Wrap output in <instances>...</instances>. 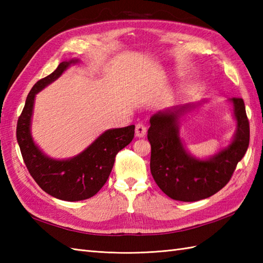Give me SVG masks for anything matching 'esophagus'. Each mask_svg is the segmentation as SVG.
Here are the masks:
<instances>
[{
    "label": "esophagus",
    "instance_id": "obj_1",
    "mask_svg": "<svg viewBox=\"0 0 263 263\" xmlns=\"http://www.w3.org/2000/svg\"><path fill=\"white\" fill-rule=\"evenodd\" d=\"M146 132H147V127L144 126L142 123H139V124L136 125V137L143 138L146 136Z\"/></svg>",
    "mask_w": 263,
    "mask_h": 263
}]
</instances>
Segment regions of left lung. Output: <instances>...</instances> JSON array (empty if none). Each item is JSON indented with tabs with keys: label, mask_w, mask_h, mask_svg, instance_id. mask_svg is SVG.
<instances>
[{
	"label": "left lung",
	"mask_w": 263,
	"mask_h": 263,
	"mask_svg": "<svg viewBox=\"0 0 263 263\" xmlns=\"http://www.w3.org/2000/svg\"><path fill=\"white\" fill-rule=\"evenodd\" d=\"M230 100L237 123L236 132L230 146L208 159L190 155L180 137V117L197 105L176 106L150 117V171L159 189L170 198L193 202L211 197L230 182L250 142V124L243 99L234 97Z\"/></svg>",
	"instance_id": "left-lung-1"
}]
</instances>
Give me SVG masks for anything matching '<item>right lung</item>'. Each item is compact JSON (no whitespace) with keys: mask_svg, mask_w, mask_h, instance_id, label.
<instances>
[{"mask_svg":"<svg viewBox=\"0 0 263 263\" xmlns=\"http://www.w3.org/2000/svg\"><path fill=\"white\" fill-rule=\"evenodd\" d=\"M78 62L77 59L64 61L53 73L33 85L16 124V140L30 175L46 193L64 201L93 197L107 181L117 153L135 137V125L109 128L82 153L62 160L48 157L35 144L30 127L36 93L59 79L71 64Z\"/></svg>","mask_w":263,"mask_h":263,"instance_id":"obj_1","label":"right lung"}]
</instances>
